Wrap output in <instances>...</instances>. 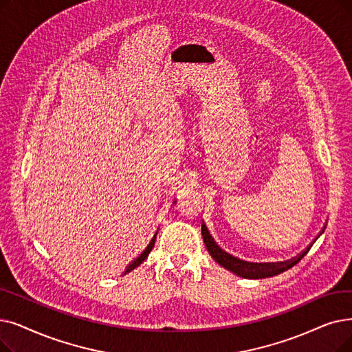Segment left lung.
Masks as SVG:
<instances>
[{
    "label": "left lung",
    "instance_id": "left-lung-1",
    "mask_svg": "<svg viewBox=\"0 0 352 352\" xmlns=\"http://www.w3.org/2000/svg\"><path fill=\"white\" fill-rule=\"evenodd\" d=\"M201 233H203V240H204V243H206V248H207V250H208V253L211 254V257L214 258V261H216L220 266H223L224 269H227V270H230V272H233L234 274H237V276H240V278H244V279H265V278H272V276H276V274H279V273H282V272H285V270H287V269H290L292 266H295L300 258L308 253V250L309 249H307V250H303L298 257H295V258H292V261H289V262H282V263H278V265H272V266H262V267H258V266H253L252 263H250V266H249V263H243V262H240V261H237V258H234V257H232L230 254H227L226 252H223L216 243H214V240L211 239V236L208 234V232H207V228H204V227H201Z\"/></svg>",
    "mask_w": 352,
    "mask_h": 352
}]
</instances>
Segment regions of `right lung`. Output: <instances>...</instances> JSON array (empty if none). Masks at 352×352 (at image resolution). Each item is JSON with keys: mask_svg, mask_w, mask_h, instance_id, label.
<instances>
[{"mask_svg": "<svg viewBox=\"0 0 352 352\" xmlns=\"http://www.w3.org/2000/svg\"><path fill=\"white\" fill-rule=\"evenodd\" d=\"M155 239H157V234H155L154 237H152V240L149 241V244H148V246H146V249H145V250H144V252H142V253H141L138 257H136L132 263H129V265H128V267H126V270H125V274H126V273H129L131 270H133L135 267H138V266H140V265H141V263L145 261V258L148 257V254L151 253L152 248H154V244H155Z\"/></svg>", "mask_w": 352, "mask_h": 352, "instance_id": "right-lung-1", "label": "right lung"}]
</instances>
